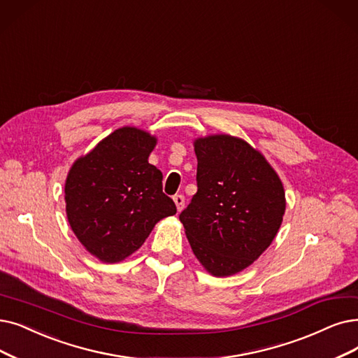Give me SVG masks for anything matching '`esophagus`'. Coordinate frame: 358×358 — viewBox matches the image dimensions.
Wrapping results in <instances>:
<instances>
[{
	"label": "esophagus",
	"instance_id": "obj_1",
	"mask_svg": "<svg viewBox=\"0 0 358 358\" xmlns=\"http://www.w3.org/2000/svg\"><path fill=\"white\" fill-rule=\"evenodd\" d=\"M173 201H175V204H176L178 211H182L183 207H185V196H183V195H175V196H173Z\"/></svg>",
	"mask_w": 358,
	"mask_h": 358
}]
</instances>
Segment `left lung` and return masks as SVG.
<instances>
[{"label":"left lung","instance_id":"1","mask_svg":"<svg viewBox=\"0 0 358 358\" xmlns=\"http://www.w3.org/2000/svg\"><path fill=\"white\" fill-rule=\"evenodd\" d=\"M194 150L198 191L179 219L208 273L232 276L278 235L287 208L283 185L264 155L241 138H196Z\"/></svg>","mask_w":358,"mask_h":358}]
</instances>
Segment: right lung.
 Returning <instances> with one entry per match:
<instances>
[{"instance_id":"right-lung-1","label":"right lung","mask_w":358,"mask_h":358,"mask_svg":"<svg viewBox=\"0 0 358 358\" xmlns=\"http://www.w3.org/2000/svg\"><path fill=\"white\" fill-rule=\"evenodd\" d=\"M157 138L123 126L70 167L66 214L71 231L103 263H119L141 248L155 223L176 214L163 175L148 163Z\"/></svg>"}]
</instances>
